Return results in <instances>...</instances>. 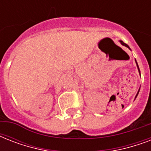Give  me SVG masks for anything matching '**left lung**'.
Masks as SVG:
<instances>
[{"instance_id": "1", "label": "left lung", "mask_w": 151, "mask_h": 151, "mask_svg": "<svg viewBox=\"0 0 151 151\" xmlns=\"http://www.w3.org/2000/svg\"><path fill=\"white\" fill-rule=\"evenodd\" d=\"M120 43L122 44V45H124V46H125V47H127V48H129V50H131V48H129V46L128 45H127V44H125V43H124V42H123V41H121V40H120ZM136 66H137V68H138V70H139V75L141 76V74H140V70H139V66H138V63H137V62H136ZM139 91H138V92H137V94H136V97H135V99H136V97H137V96H138V94H139Z\"/></svg>"}]
</instances>
